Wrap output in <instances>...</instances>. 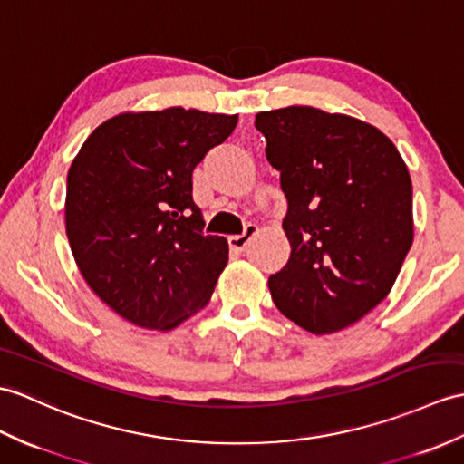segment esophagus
Segmentation results:
<instances>
[{"mask_svg":"<svg viewBox=\"0 0 464 464\" xmlns=\"http://www.w3.org/2000/svg\"><path fill=\"white\" fill-rule=\"evenodd\" d=\"M256 233H258V225L249 223V225H246V227H245V233H241V235H231V237H229L231 251H235V253L245 251L246 245L251 243V239H253V237H255Z\"/></svg>","mask_w":464,"mask_h":464,"instance_id":"34e87169","label":"esophagus"}]
</instances>
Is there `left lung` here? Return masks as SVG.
I'll return each mask as SVG.
<instances>
[{
    "label": "left lung",
    "instance_id": "left-lung-1",
    "mask_svg": "<svg viewBox=\"0 0 464 464\" xmlns=\"http://www.w3.org/2000/svg\"><path fill=\"white\" fill-rule=\"evenodd\" d=\"M288 201L276 308L312 334L355 324L390 295L413 243V188L400 150L358 118L312 106L258 112Z\"/></svg>",
    "mask_w": 464,
    "mask_h": 464
}]
</instances>
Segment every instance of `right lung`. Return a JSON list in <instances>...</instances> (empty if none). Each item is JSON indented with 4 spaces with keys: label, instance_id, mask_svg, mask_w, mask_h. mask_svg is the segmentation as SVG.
Segmentation results:
<instances>
[{
    "label": "right lung",
    "instance_id": "right-lung-1",
    "mask_svg": "<svg viewBox=\"0 0 464 464\" xmlns=\"http://www.w3.org/2000/svg\"><path fill=\"white\" fill-rule=\"evenodd\" d=\"M237 121L181 106L122 112L74 156L64 199L74 263L130 324L166 332L209 303L229 245L203 233L191 174Z\"/></svg>",
    "mask_w": 464,
    "mask_h": 464
}]
</instances>
